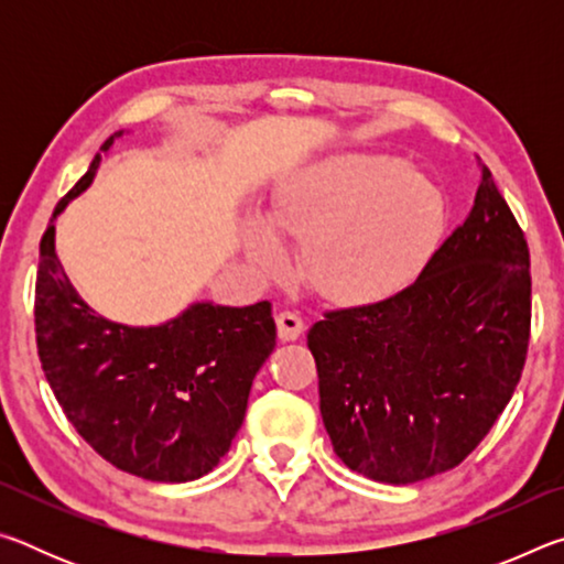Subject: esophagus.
Segmentation results:
<instances>
[{"instance_id": "obj_1", "label": "esophagus", "mask_w": 564, "mask_h": 564, "mask_svg": "<svg viewBox=\"0 0 564 564\" xmlns=\"http://www.w3.org/2000/svg\"><path fill=\"white\" fill-rule=\"evenodd\" d=\"M275 326H279V338L283 343L301 338V333H303L301 316H299V313H291V311L279 313V316H275Z\"/></svg>"}]
</instances>
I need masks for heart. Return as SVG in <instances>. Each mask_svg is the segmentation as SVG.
I'll return each instance as SVG.
<instances>
[{
	"instance_id": "b5f03b06",
	"label": "heart",
	"mask_w": 564,
	"mask_h": 564,
	"mask_svg": "<svg viewBox=\"0 0 564 564\" xmlns=\"http://www.w3.org/2000/svg\"><path fill=\"white\" fill-rule=\"evenodd\" d=\"M445 196L423 171L383 154H336L281 186L271 221L299 241V273L338 305H370L415 279L445 228ZM246 256L263 273L285 251L263 218L246 226Z\"/></svg>"
}]
</instances>
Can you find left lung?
I'll use <instances>...</instances> for the list:
<instances>
[{"mask_svg":"<svg viewBox=\"0 0 564 564\" xmlns=\"http://www.w3.org/2000/svg\"><path fill=\"white\" fill-rule=\"evenodd\" d=\"M530 285L528 241L485 166L470 214L408 289L308 330L340 460L388 485L460 465L520 380Z\"/></svg>","mask_w":564,"mask_h":564,"instance_id":"8db88e82","label":"left lung"}]
</instances>
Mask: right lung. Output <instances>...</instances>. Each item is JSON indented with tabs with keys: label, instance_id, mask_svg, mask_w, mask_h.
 Segmentation results:
<instances>
[{
	"label": "right lung",
	"instance_id": "obj_1",
	"mask_svg": "<svg viewBox=\"0 0 564 564\" xmlns=\"http://www.w3.org/2000/svg\"><path fill=\"white\" fill-rule=\"evenodd\" d=\"M104 141L109 154L113 139ZM101 154L54 208L40 243L36 348L64 415L104 460L154 482L212 473L243 423L248 393L275 348L271 303L196 301L159 326L99 316L56 259L54 221L97 176Z\"/></svg>",
	"mask_w": 564,
	"mask_h": 564
}]
</instances>
